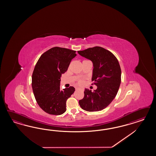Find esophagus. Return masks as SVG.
<instances>
[{
  "label": "esophagus",
  "mask_w": 156,
  "mask_h": 156,
  "mask_svg": "<svg viewBox=\"0 0 156 156\" xmlns=\"http://www.w3.org/2000/svg\"><path fill=\"white\" fill-rule=\"evenodd\" d=\"M76 90H78V89H80V88H76Z\"/></svg>",
  "instance_id": "1"
}]
</instances>
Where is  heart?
Returning a JSON list of instances; mask_svg holds the SVG:
<instances>
[{
  "instance_id": "obj_1",
  "label": "heart",
  "mask_w": 156,
  "mask_h": 156,
  "mask_svg": "<svg viewBox=\"0 0 156 156\" xmlns=\"http://www.w3.org/2000/svg\"><path fill=\"white\" fill-rule=\"evenodd\" d=\"M77 83L79 85H83L85 83V80L82 79H80L77 80Z\"/></svg>"
}]
</instances>
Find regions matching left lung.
I'll use <instances>...</instances> for the list:
<instances>
[{
	"mask_svg": "<svg viewBox=\"0 0 156 156\" xmlns=\"http://www.w3.org/2000/svg\"><path fill=\"white\" fill-rule=\"evenodd\" d=\"M78 54L93 63L92 85L97 86L92 92L85 89L84 97L79 101L81 108L87 112L105 109L118 93L121 81V70L118 59L112 52L99 46L78 51Z\"/></svg>",
	"mask_w": 156,
	"mask_h": 156,
	"instance_id": "8db88e82",
	"label": "left lung"
}]
</instances>
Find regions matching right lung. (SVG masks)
Wrapping results in <instances>:
<instances>
[{
  "label": "right lung",
  "instance_id": "right-lung-1",
  "mask_svg": "<svg viewBox=\"0 0 156 156\" xmlns=\"http://www.w3.org/2000/svg\"><path fill=\"white\" fill-rule=\"evenodd\" d=\"M76 51L54 47L44 52L38 59L32 75V88L36 101L46 113L61 115L66 110V101L75 91L70 86L60 89L62 74L65 73Z\"/></svg>",
  "mask_w": 156,
  "mask_h": 156
}]
</instances>
